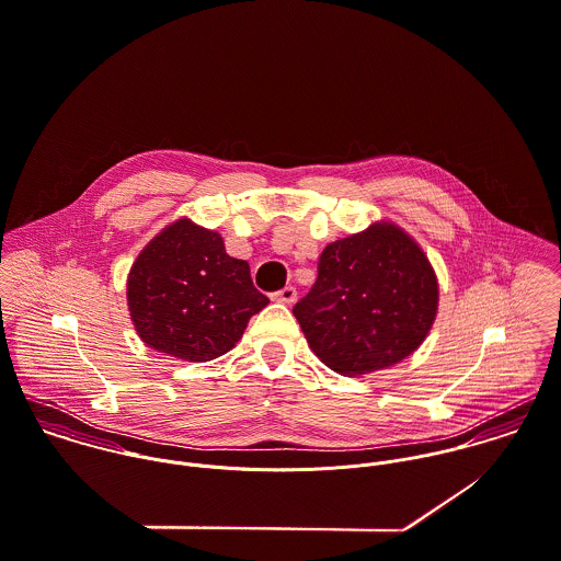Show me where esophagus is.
<instances>
[{
	"mask_svg": "<svg viewBox=\"0 0 561 561\" xmlns=\"http://www.w3.org/2000/svg\"><path fill=\"white\" fill-rule=\"evenodd\" d=\"M273 299H275V301H279V304H286V306H293V304L297 301V288L286 286V288H282L279 293H275V295H273Z\"/></svg>",
	"mask_w": 561,
	"mask_h": 561,
	"instance_id": "obj_1",
	"label": "esophagus"
}]
</instances>
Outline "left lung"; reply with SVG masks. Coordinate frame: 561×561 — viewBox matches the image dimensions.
<instances>
[{
	"label": "left lung",
	"mask_w": 561,
	"mask_h": 561,
	"mask_svg": "<svg viewBox=\"0 0 561 561\" xmlns=\"http://www.w3.org/2000/svg\"><path fill=\"white\" fill-rule=\"evenodd\" d=\"M436 310L428 255L393 221H376L322 250L318 279L293 311L327 368L364 376L413 355Z\"/></svg>",
	"instance_id": "obj_1"
}]
</instances>
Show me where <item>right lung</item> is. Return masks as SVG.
Returning a JSON list of instances; mask_svg holds the SVG:
<instances>
[{"label": "right lung", "mask_w": 561, "mask_h": 561, "mask_svg": "<svg viewBox=\"0 0 561 561\" xmlns=\"http://www.w3.org/2000/svg\"><path fill=\"white\" fill-rule=\"evenodd\" d=\"M126 304L141 342L183 362H210L237 346L268 299L250 264L232 257L219 232L187 217L163 228L133 262Z\"/></svg>", "instance_id": "right-lung-1"}]
</instances>
